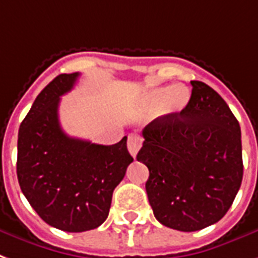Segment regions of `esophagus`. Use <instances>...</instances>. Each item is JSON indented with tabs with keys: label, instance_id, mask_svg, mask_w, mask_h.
Instances as JSON below:
<instances>
[{
	"label": "esophagus",
	"instance_id": "34e87169",
	"mask_svg": "<svg viewBox=\"0 0 258 258\" xmlns=\"http://www.w3.org/2000/svg\"><path fill=\"white\" fill-rule=\"evenodd\" d=\"M141 146H142V138L139 135H135V134H131L128 137V143H127L130 154L133 157H137V153L139 151Z\"/></svg>",
	"mask_w": 258,
	"mask_h": 258
}]
</instances>
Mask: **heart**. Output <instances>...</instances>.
<instances>
[{"label": "heart", "instance_id": "obj_1", "mask_svg": "<svg viewBox=\"0 0 258 258\" xmlns=\"http://www.w3.org/2000/svg\"><path fill=\"white\" fill-rule=\"evenodd\" d=\"M190 93L184 86H155L146 90L143 96V107L154 109L161 105L164 116L180 115L189 104Z\"/></svg>", "mask_w": 258, "mask_h": 258}]
</instances>
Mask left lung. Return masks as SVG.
<instances>
[{
  "label": "left lung",
  "instance_id": "8db88e82",
  "mask_svg": "<svg viewBox=\"0 0 258 258\" xmlns=\"http://www.w3.org/2000/svg\"><path fill=\"white\" fill-rule=\"evenodd\" d=\"M189 104L143 128L137 160L149 168L146 192L157 221L198 231L221 221L243 176L238 120L223 98L202 81H190Z\"/></svg>",
  "mask_w": 258,
  "mask_h": 258
}]
</instances>
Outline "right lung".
<instances>
[{
    "mask_svg": "<svg viewBox=\"0 0 258 258\" xmlns=\"http://www.w3.org/2000/svg\"><path fill=\"white\" fill-rule=\"evenodd\" d=\"M80 73L60 74L39 93L21 121L17 178L23 194L43 221L68 233L104 223L112 194L134 161L127 137L111 146L69 137L60 127V96Z\"/></svg>",
    "mask_w": 258,
    "mask_h": 258,
    "instance_id": "1",
    "label": "right lung"
}]
</instances>
